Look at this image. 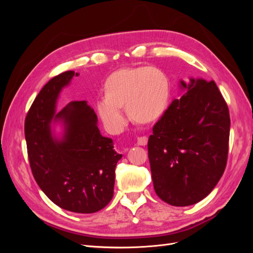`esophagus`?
Wrapping results in <instances>:
<instances>
[{
  "mask_svg": "<svg viewBox=\"0 0 253 253\" xmlns=\"http://www.w3.org/2000/svg\"><path fill=\"white\" fill-rule=\"evenodd\" d=\"M137 143H138L139 145H145L148 143V137L147 136L137 137Z\"/></svg>",
  "mask_w": 253,
  "mask_h": 253,
  "instance_id": "1",
  "label": "esophagus"
}]
</instances>
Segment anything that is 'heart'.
I'll list each match as a JSON object with an SVG mask.
<instances>
[{
  "label": "heart",
  "mask_w": 253,
  "mask_h": 253,
  "mask_svg": "<svg viewBox=\"0 0 253 253\" xmlns=\"http://www.w3.org/2000/svg\"><path fill=\"white\" fill-rule=\"evenodd\" d=\"M170 94V80L159 68H125L106 79L104 102L99 103L98 112L105 124L114 128L124 124L121 109H126L128 117L137 124L147 125L163 116L169 104Z\"/></svg>",
  "instance_id": "1"
}]
</instances>
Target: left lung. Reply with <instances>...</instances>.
Segmentation results:
<instances>
[{"instance_id": "left-lung-1", "label": "left lung", "mask_w": 253, "mask_h": 253, "mask_svg": "<svg viewBox=\"0 0 253 253\" xmlns=\"http://www.w3.org/2000/svg\"><path fill=\"white\" fill-rule=\"evenodd\" d=\"M155 126L148 142L154 190L176 207L194 205L216 186L227 165L230 116L214 81L190 79Z\"/></svg>"}]
</instances>
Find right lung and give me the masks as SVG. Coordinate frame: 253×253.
Returning <instances> with one entry per match:
<instances>
[{
  "mask_svg": "<svg viewBox=\"0 0 253 253\" xmlns=\"http://www.w3.org/2000/svg\"><path fill=\"white\" fill-rule=\"evenodd\" d=\"M78 74L67 71L50 79L33 102L25 118L30 169L49 200L64 210L94 213L114 194L115 168L121 154L97 126V115L86 101H72L56 112L61 89ZM53 121H62L65 135L51 133Z\"/></svg>",
  "mask_w": 253,
  "mask_h": 253,
  "instance_id": "obj_1",
  "label": "right lung"
}]
</instances>
